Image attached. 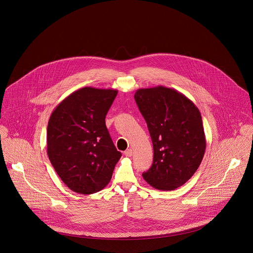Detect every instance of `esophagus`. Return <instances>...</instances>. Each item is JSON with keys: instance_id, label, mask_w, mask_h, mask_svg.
Segmentation results:
<instances>
[{"instance_id": "34e87169", "label": "esophagus", "mask_w": 253, "mask_h": 253, "mask_svg": "<svg viewBox=\"0 0 253 253\" xmlns=\"http://www.w3.org/2000/svg\"><path fill=\"white\" fill-rule=\"evenodd\" d=\"M124 155L126 156L127 157H131L132 156V149H128V150H126L125 152H124Z\"/></svg>"}]
</instances>
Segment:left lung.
Segmentation results:
<instances>
[{"label":"left lung","mask_w":253,"mask_h":253,"mask_svg":"<svg viewBox=\"0 0 253 253\" xmlns=\"http://www.w3.org/2000/svg\"><path fill=\"white\" fill-rule=\"evenodd\" d=\"M134 99L154 147L152 167L142 176L157 190H175L193 176L204 157L201 114L185 95L164 86L138 89Z\"/></svg>","instance_id":"left-lung-1"}]
</instances>
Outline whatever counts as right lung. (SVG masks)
Instances as JSON below:
<instances>
[{"label": "right lung", "instance_id": "right-lung-1", "mask_svg": "<svg viewBox=\"0 0 253 253\" xmlns=\"http://www.w3.org/2000/svg\"><path fill=\"white\" fill-rule=\"evenodd\" d=\"M118 90L81 88L52 112L47 155L60 179L75 193L104 189L121 157L109 134L105 117Z\"/></svg>", "mask_w": 253, "mask_h": 253}]
</instances>
